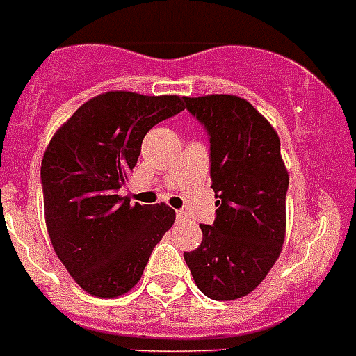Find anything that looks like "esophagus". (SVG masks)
I'll return each instance as SVG.
<instances>
[{
  "label": "esophagus",
  "instance_id": "34e87169",
  "mask_svg": "<svg viewBox=\"0 0 356 356\" xmlns=\"http://www.w3.org/2000/svg\"><path fill=\"white\" fill-rule=\"evenodd\" d=\"M175 218H177V221H181V223H183V221H186L188 219V213L184 212V210H177V212H175Z\"/></svg>",
  "mask_w": 356,
  "mask_h": 356
}]
</instances>
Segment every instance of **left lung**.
Wrapping results in <instances>:
<instances>
[{
    "label": "left lung",
    "mask_w": 356,
    "mask_h": 356,
    "mask_svg": "<svg viewBox=\"0 0 356 356\" xmlns=\"http://www.w3.org/2000/svg\"><path fill=\"white\" fill-rule=\"evenodd\" d=\"M184 106L208 133L218 197L216 221L201 225L203 241L184 261L204 296L238 300L265 280L285 239L289 173L278 133L234 95L184 97Z\"/></svg>",
    "instance_id": "1"
}]
</instances>
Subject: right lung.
<instances>
[{
	"instance_id": "obj_1",
	"label": "right lung",
	"mask_w": 356,
	"mask_h": 356,
	"mask_svg": "<svg viewBox=\"0 0 356 356\" xmlns=\"http://www.w3.org/2000/svg\"><path fill=\"white\" fill-rule=\"evenodd\" d=\"M183 109L175 95L109 91L80 106L51 138L42 161L45 223L54 252L86 293H128L175 221L164 203L129 204L118 190L146 133Z\"/></svg>"
}]
</instances>
